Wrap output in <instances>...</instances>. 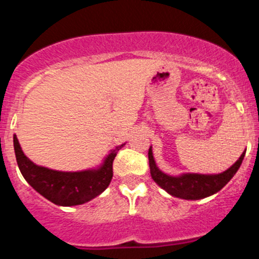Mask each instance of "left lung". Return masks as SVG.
<instances>
[{
  "instance_id": "1",
  "label": "left lung",
  "mask_w": 259,
  "mask_h": 259,
  "mask_svg": "<svg viewBox=\"0 0 259 259\" xmlns=\"http://www.w3.org/2000/svg\"><path fill=\"white\" fill-rule=\"evenodd\" d=\"M245 151L240 155L239 160L230 166L227 171L218 175H200V174H184L181 176H168L160 171L156 166L153 160L152 150H148V161H150V171L151 176L155 180L158 186L167 191L170 195L176 196L186 200H199L206 196H210L213 194L222 190L225 185L230 181V179L235 175L238 168L242 165V161L244 158Z\"/></svg>"
}]
</instances>
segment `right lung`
I'll use <instances>...</instances> for the list:
<instances>
[{"label":"right lung","mask_w":259,"mask_h":259,"mask_svg":"<svg viewBox=\"0 0 259 259\" xmlns=\"http://www.w3.org/2000/svg\"><path fill=\"white\" fill-rule=\"evenodd\" d=\"M122 147L123 145L112 150L103 165L97 170L63 172L35 165L25 156L16 135L14 136L15 155L25 180L44 198L61 206L80 205L103 193L111 183L113 160Z\"/></svg>","instance_id":"add662e5"}]
</instances>
